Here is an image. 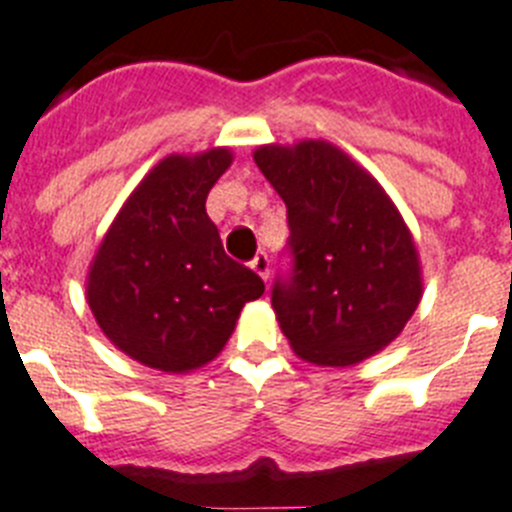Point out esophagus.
<instances>
[{
	"instance_id": "1",
	"label": "esophagus",
	"mask_w": 512,
	"mask_h": 512,
	"mask_svg": "<svg viewBox=\"0 0 512 512\" xmlns=\"http://www.w3.org/2000/svg\"><path fill=\"white\" fill-rule=\"evenodd\" d=\"M250 268L255 270L257 275H260L262 281H268V275H270V260H268V255H265V252H260V255H257L255 260L250 262Z\"/></svg>"
}]
</instances>
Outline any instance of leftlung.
<instances>
[{
    "instance_id": "left-lung-1",
    "label": "left lung",
    "mask_w": 512,
    "mask_h": 512,
    "mask_svg": "<svg viewBox=\"0 0 512 512\" xmlns=\"http://www.w3.org/2000/svg\"><path fill=\"white\" fill-rule=\"evenodd\" d=\"M252 157L288 208L293 273L275 283L273 311L293 353L348 368L384 350L422 299L420 255L394 201L330 141Z\"/></svg>"
}]
</instances>
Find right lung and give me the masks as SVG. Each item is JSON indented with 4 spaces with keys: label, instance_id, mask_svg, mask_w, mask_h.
I'll return each mask as SVG.
<instances>
[{
    "label": "right lung",
    "instance_id": "1",
    "mask_svg": "<svg viewBox=\"0 0 512 512\" xmlns=\"http://www.w3.org/2000/svg\"><path fill=\"white\" fill-rule=\"evenodd\" d=\"M229 146L154 164L102 237L87 304L102 335L141 366L203 368L224 350L242 306L265 283L224 252L206 198L229 170Z\"/></svg>",
    "mask_w": 512,
    "mask_h": 512
}]
</instances>
